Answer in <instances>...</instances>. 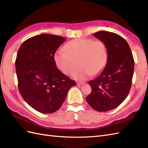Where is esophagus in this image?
Segmentation results:
<instances>
[{"label":"esophagus","mask_w":148,"mask_h":148,"mask_svg":"<svg viewBox=\"0 0 148 148\" xmlns=\"http://www.w3.org/2000/svg\"><path fill=\"white\" fill-rule=\"evenodd\" d=\"M84 84V82H77V85H78V86H81V85H82Z\"/></svg>","instance_id":"34e87169"}]
</instances>
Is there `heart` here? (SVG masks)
<instances>
[{
	"mask_svg": "<svg viewBox=\"0 0 148 148\" xmlns=\"http://www.w3.org/2000/svg\"><path fill=\"white\" fill-rule=\"evenodd\" d=\"M64 50L55 53L56 66L64 74L69 75L79 63L80 66L72 74L75 80L84 81L92 74H99L108 62L107 47L102 40L77 38L68 42Z\"/></svg>",
	"mask_w": 148,
	"mask_h": 148,
	"instance_id": "heart-1",
	"label": "heart"
}]
</instances>
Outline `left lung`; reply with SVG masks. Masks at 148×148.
<instances>
[{"instance_id":"left-lung-1","label":"left lung","mask_w":148,"mask_h":148,"mask_svg":"<svg viewBox=\"0 0 148 148\" xmlns=\"http://www.w3.org/2000/svg\"><path fill=\"white\" fill-rule=\"evenodd\" d=\"M93 36L106 45L108 59L101 73L88 82L92 91L86 99L94 110L106 112L117 108L127 97L134 61L130 45L123 37L107 31L97 32Z\"/></svg>"}]
</instances>
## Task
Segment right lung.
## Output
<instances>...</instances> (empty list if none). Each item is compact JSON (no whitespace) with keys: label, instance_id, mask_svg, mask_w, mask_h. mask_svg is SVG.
<instances>
[{"label":"right lung","instance_id":"add662e5","mask_svg":"<svg viewBox=\"0 0 148 148\" xmlns=\"http://www.w3.org/2000/svg\"><path fill=\"white\" fill-rule=\"evenodd\" d=\"M66 40L52 34H40L25 40L16 60L18 87L30 106L44 114L61 107L68 90L75 85L62 73L54 61L57 49Z\"/></svg>","mask_w":148,"mask_h":148}]
</instances>
